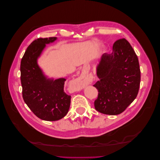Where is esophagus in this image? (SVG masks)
I'll return each mask as SVG.
<instances>
[{
    "label": "esophagus",
    "mask_w": 160,
    "mask_h": 160,
    "mask_svg": "<svg viewBox=\"0 0 160 160\" xmlns=\"http://www.w3.org/2000/svg\"><path fill=\"white\" fill-rule=\"evenodd\" d=\"M91 80V79L89 78H85V79L79 78V79H77L76 80H75L74 83H75L77 88L79 89H82V88H84L86 86V85L89 83Z\"/></svg>",
    "instance_id": "obj_1"
}]
</instances>
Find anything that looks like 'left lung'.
<instances>
[{"label":"left lung","instance_id":"obj_1","mask_svg":"<svg viewBox=\"0 0 160 160\" xmlns=\"http://www.w3.org/2000/svg\"><path fill=\"white\" fill-rule=\"evenodd\" d=\"M97 75L95 109L106 115L122 113L136 98L141 80L138 58L126 39L116 41L111 54L103 53Z\"/></svg>","mask_w":160,"mask_h":160}]
</instances>
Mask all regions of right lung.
Segmentation results:
<instances>
[{"label":"right lung","mask_w":160,"mask_h":160,"mask_svg":"<svg viewBox=\"0 0 160 160\" xmlns=\"http://www.w3.org/2000/svg\"><path fill=\"white\" fill-rule=\"evenodd\" d=\"M56 40L57 37L37 38L27 47L21 62L23 99L37 117L49 122L64 118L71 104V96L64 91L66 79L47 78L37 63L46 44Z\"/></svg>","instance_id":"1"}]
</instances>
